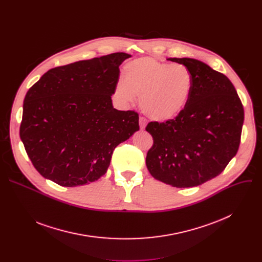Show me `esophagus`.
<instances>
[{"label": "esophagus", "instance_id": "esophagus-1", "mask_svg": "<svg viewBox=\"0 0 262 262\" xmlns=\"http://www.w3.org/2000/svg\"><path fill=\"white\" fill-rule=\"evenodd\" d=\"M139 122H140V127L141 128H145L146 127V124H147V119L145 118V117H140V120H139Z\"/></svg>", "mask_w": 262, "mask_h": 262}]
</instances>
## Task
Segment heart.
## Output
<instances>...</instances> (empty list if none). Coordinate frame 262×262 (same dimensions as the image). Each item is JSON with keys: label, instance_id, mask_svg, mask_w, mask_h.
Returning a JSON list of instances; mask_svg holds the SVG:
<instances>
[{"label": "heart", "instance_id": "heart-1", "mask_svg": "<svg viewBox=\"0 0 262 262\" xmlns=\"http://www.w3.org/2000/svg\"><path fill=\"white\" fill-rule=\"evenodd\" d=\"M194 85L191 70L182 64H170L151 57L128 62L116 94L124 101L140 97L144 113L154 120L167 121L188 105Z\"/></svg>", "mask_w": 262, "mask_h": 262}]
</instances>
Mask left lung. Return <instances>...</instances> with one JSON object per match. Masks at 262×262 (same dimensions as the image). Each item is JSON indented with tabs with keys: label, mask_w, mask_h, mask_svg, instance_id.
<instances>
[{
	"label": "left lung",
	"mask_w": 262,
	"mask_h": 262,
	"mask_svg": "<svg viewBox=\"0 0 262 262\" xmlns=\"http://www.w3.org/2000/svg\"><path fill=\"white\" fill-rule=\"evenodd\" d=\"M169 60L191 70L193 91L188 105L174 119L147 124L154 145L146 166L162 182L192 188L221 174L236 155L244 106L225 74L196 59Z\"/></svg>",
	"instance_id": "left-lung-1"
}]
</instances>
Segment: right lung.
<instances>
[{"instance_id":"obj_1","label":"right lung","mask_w":262,"mask_h":262,"mask_svg":"<svg viewBox=\"0 0 262 262\" xmlns=\"http://www.w3.org/2000/svg\"><path fill=\"white\" fill-rule=\"evenodd\" d=\"M114 53L50 69L27 92L19 136L35 169L62 186L105 174L114 149L139 130L136 111L112 104L120 64Z\"/></svg>"}]
</instances>
